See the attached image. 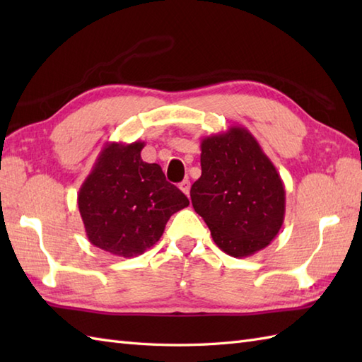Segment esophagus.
Listing matches in <instances>:
<instances>
[{
    "mask_svg": "<svg viewBox=\"0 0 362 362\" xmlns=\"http://www.w3.org/2000/svg\"><path fill=\"white\" fill-rule=\"evenodd\" d=\"M179 187H180V189L183 191V193H185V194L189 197V188H191L189 180H183Z\"/></svg>",
    "mask_w": 362,
    "mask_h": 362,
    "instance_id": "obj_1",
    "label": "esophagus"
}]
</instances>
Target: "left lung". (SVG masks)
<instances>
[{"label": "left lung", "mask_w": 362, "mask_h": 362, "mask_svg": "<svg viewBox=\"0 0 362 362\" xmlns=\"http://www.w3.org/2000/svg\"><path fill=\"white\" fill-rule=\"evenodd\" d=\"M202 175L191 202L227 255L250 257L279 235L286 191L276 168L247 129L232 126L202 138Z\"/></svg>", "instance_id": "left-lung-1"}]
</instances>
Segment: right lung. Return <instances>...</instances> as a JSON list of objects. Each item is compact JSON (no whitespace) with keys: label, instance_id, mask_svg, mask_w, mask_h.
Segmentation results:
<instances>
[{"label":"right lung","instance_id":"add662e5","mask_svg":"<svg viewBox=\"0 0 362 362\" xmlns=\"http://www.w3.org/2000/svg\"><path fill=\"white\" fill-rule=\"evenodd\" d=\"M144 141L107 143L78 193L88 241L112 255H141L163 235L174 213L189 205L157 163L141 160Z\"/></svg>","mask_w":362,"mask_h":362}]
</instances>
